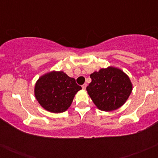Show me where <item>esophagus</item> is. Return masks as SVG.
<instances>
[{
    "instance_id": "obj_1",
    "label": "esophagus",
    "mask_w": 158,
    "mask_h": 158,
    "mask_svg": "<svg viewBox=\"0 0 158 158\" xmlns=\"http://www.w3.org/2000/svg\"><path fill=\"white\" fill-rule=\"evenodd\" d=\"M86 87H87V85H86V84H84V85H81V88H82L83 90L86 89Z\"/></svg>"
}]
</instances>
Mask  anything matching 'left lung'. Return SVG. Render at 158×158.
I'll return each mask as SVG.
<instances>
[{"mask_svg":"<svg viewBox=\"0 0 158 158\" xmlns=\"http://www.w3.org/2000/svg\"><path fill=\"white\" fill-rule=\"evenodd\" d=\"M91 82L86 88L96 106L104 111H111L121 107L131 93L129 78L118 68L109 67L90 74Z\"/></svg>","mask_w":158,"mask_h":158,"instance_id":"8db88e82","label":"left lung"}]
</instances>
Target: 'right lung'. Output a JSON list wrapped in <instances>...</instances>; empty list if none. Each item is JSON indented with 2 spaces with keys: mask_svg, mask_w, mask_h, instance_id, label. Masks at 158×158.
I'll use <instances>...</instances> for the list:
<instances>
[{
  "mask_svg": "<svg viewBox=\"0 0 158 158\" xmlns=\"http://www.w3.org/2000/svg\"><path fill=\"white\" fill-rule=\"evenodd\" d=\"M81 89L75 79L62 71H52L37 81L35 96L44 109L52 113H61L70 106L75 94Z\"/></svg>",
  "mask_w": 158,
  "mask_h": 158,
  "instance_id": "add662e5",
  "label": "right lung"
}]
</instances>
